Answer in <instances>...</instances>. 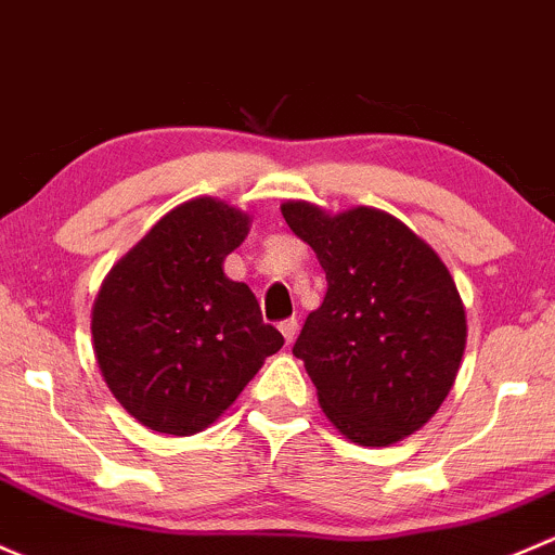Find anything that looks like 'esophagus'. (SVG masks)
I'll list each match as a JSON object with an SVG mask.
<instances>
[{
    "mask_svg": "<svg viewBox=\"0 0 555 555\" xmlns=\"http://www.w3.org/2000/svg\"><path fill=\"white\" fill-rule=\"evenodd\" d=\"M296 331H299V320L296 318H288V320H283V323H280V334L285 336V341H294V336H296Z\"/></svg>",
    "mask_w": 555,
    "mask_h": 555,
    "instance_id": "esophagus-1",
    "label": "esophagus"
}]
</instances>
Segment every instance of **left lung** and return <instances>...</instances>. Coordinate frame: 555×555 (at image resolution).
Wrapping results in <instances>:
<instances>
[{
	"label": "left lung",
	"instance_id": "8db88e82",
	"mask_svg": "<svg viewBox=\"0 0 555 555\" xmlns=\"http://www.w3.org/2000/svg\"><path fill=\"white\" fill-rule=\"evenodd\" d=\"M280 210L328 280L294 345L320 409L361 447L401 441L436 414L465 352V307L447 264L385 210Z\"/></svg>",
	"mask_w": 555,
	"mask_h": 555
}]
</instances>
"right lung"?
<instances>
[{
	"label": "right lung",
	"mask_w": 555,
	"mask_h": 555,
	"mask_svg": "<svg viewBox=\"0 0 555 555\" xmlns=\"http://www.w3.org/2000/svg\"><path fill=\"white\" fill-rule=\"evenodd\" d=\"M248 216L214 197L170 210L114 264L93 307L108 390L150 430L192 436L219 420L283 334L254 291L224 275Z\"/></svg>",
	"instance_id": "right-lung-1"
}]
</instances>
